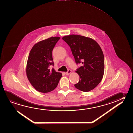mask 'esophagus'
Listing matches in <instances>:
<instances>
[{
    "label": "esophagus",
    "instance_id": "obj_1",
    "mask_svg": "<svg viewBox=\"0 0 133 133\" xmlns=\"http://www.w3.org/2000/svg\"><path fill=\"white\" fill-rule=\"evenodd\" d=\"M71 70H68V71L66 72L65 74L66 75H69L70 74V73H71Z\"/></svg>",
    "mask_w": 133,
    "mask_h": 133
}]
</instances>
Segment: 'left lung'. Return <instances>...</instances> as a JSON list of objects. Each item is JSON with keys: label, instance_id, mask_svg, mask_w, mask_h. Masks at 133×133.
Segmentation results:
<instances>
[{"label": "left lung", "instance_id": "left-lung-1", "mask_svg": "<svg viewBox=\"0 0 133 133\" xmlns=\"http://www.w3.org/2000/svg\"><path fill=\"white\" fill-rule=\"evenodd\" d=\"M62 39L70 48L76 64H83L76 71L79 81L75 87L84 92L93 90L99 84L104 73V57L99 45L90 38L81 35H67Z\"/></svg>", "mask_w": 133, "mask_h": 133}]
</instances>
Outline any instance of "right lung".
Returning a JSON list of instances; mask_svg holds the SVG:
<instances>
[{
    "instance_id": "obj_1",
    "label": "right lung",
    "mask_w": 133,
    "mask_h": 133,
    "mask_svg": "<svg viewBox=\"0 0 133 133\" xmlns=\"http://www.w3.org/2000/svg\"><path fill=\"white\" fill-rule=\"evenodd\" d=\"M60 37H52L35 44L28 56L26 72L28 80L37 91L47 93L54 90L62 76L54 69L52 51Z\"/></svg>"
}]
</instances>
